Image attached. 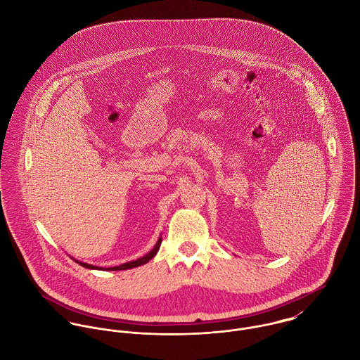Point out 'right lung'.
Instances as JSON below:
<instances>
[{
	"label": "right lung",
	"instance_id": "add662e5",
	"mask_svg": "<svg viewBox=\"0 0 360 360\" xmlns=\"http://www.w3.org/2000/svg\"><path fill=\"white\" fill-rule=\"evenodd\" d=\"M160 243H162V237L158 238L154 248H153L147 255H144L143 257H139L137 260H131V262H127V263H123V264H119V266H113V267H98V266L89 264V263H84V262H80V260H76V259H73V260L77 262L80 266H83V267H86V269H93V270H126V269H133V267H139V266H141V264H146L148 260H151V259L156 255V252L159 251Z\"/></svg>",
	"mask_w": 360,
	"mask_h": 360
}]
</instances>
